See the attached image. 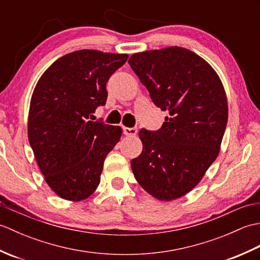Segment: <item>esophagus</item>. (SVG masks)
Returning a JSON list of instances; mask_svg holds the SVG:
<instances>
[{
  "instance_id": "esophagus-1",
  "label": "esophagus",
  "mask_w": 260,
  "mask_h": 260,
  "mask_svg": "<svg viewBox=\"0 0 260 260\" xmlns=\"http://www.w3.org/2000/svg\"><path fill=\"white\" fill-rule=\"evenodd\" d=\"M124 134L126 136H135L137 134V128L136 127H125L124 128Z\"/></svg>"
}]
</instances>
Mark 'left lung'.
<instances>
[{"mask_svg":"<svg viewBox=\"0 0 260 260\" xmlns=\"http://www.w3.org/2000/svg\"><path fill=\"white\" fill-rule=\"evenodd\" d=\"M128 63L153 103L170 116L158 131H140L141 155L131 162L140 185L157 200L185 196L217 158L228 102L214 69L181 47L134 53Z\"/></svg>","mask_w":260,"mask_h":260,"instance_id":"8db88e82","label":"left lung"}]
</instances>
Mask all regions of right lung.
I'll return each mask as SVG.
<instances>
[{"mask_svg":"<svg viewBox=\"0 0 260 260\" xmlns=\"http://www.w3.org/2000/svg\"><path fill=\"white\" fill-rule=\"evenodd\" d=\"M128 54L78 50L56 60L33 90L27 137L51 190L69 201L90 197L104 161L121 136L119 126L91 121L107 101L106 84Z\"/></svg>","mask_w":260,"mask_h":260,"instance_id":"obj_1","label":"right lung"}]
</instances>
